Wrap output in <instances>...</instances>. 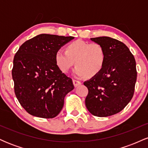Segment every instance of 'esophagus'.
Wrapping results in <instances>:
<instances>
[{
	"mask_svg": "<svg viewBox=\"0 0 148 148\" xmlns=\"http://www.w3.org/2000/svg\"><path fill=\"white\" fill-rule=\"evenodd\" d=\"M73 84H74V87H77L78 86L81 85V83L79 81H76V80H73Z\"/></svg>",
	"mask_w": 148,
	"mask_h": 148,
	"instance_id": "34e87169",
	"label": "esophagus"
}]
</instances>
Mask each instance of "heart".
I'll use <instances>...</instances> for the list:
<instances>
[{"instance_id": "heart-1", "label": "heart", "mask_w": 148, "mask_h": 148, "mask_svg": "<svg viewBox=\"0 0 148 148\" xmlns=\"http://www.w3.org/2000/svg\"><path fill=\"white\" fill-rule=\"evenodd\" d=\"M55 61L58 68L67 73L75 62L74 74L76 77L96 76L101 72L106 61L103 47L98 43L78 40L67 45L66 51L58 49L55 53Z\"/></svg>"}]
</instances>
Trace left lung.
<instances>
[{
    "label": "left lung",
    "mask_w": 148,
    "mask_h": 148,
    "mask_svg": "<svg viewBox=\"0 0 148 148\" xmlns=\"http://www.w3.org/2000/svg\"><path fill=\"white\" fill-rule=\"evenodd\" d=\"M106 53L103 68L85 81L88 89L86 106L91 114L107 117L121 111L133 97L137 72L134 56L125 44L109 37L90 38Z\"/></svg>",
    "instance_id": "left-lung-1"
}]
</instances>
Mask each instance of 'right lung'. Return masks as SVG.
Segmentation results:
<instances>
[{
	"label": "right lung",
	"mask_w": 148,
	"mask_h": 148,
	"mask_svg": "<svg viewBox=\"0 0 148 148\" xmlns=\"http://www.w3.org/2000/svg\"><path fill=\"white\" fill-rule=\"evenodd\" d=\"M74 38L40 34L25 42L15 54L14 92L29 114L53 118L62 110L66 95L74 87L72 79L57 66L55 53Z\"/></svg>",
	"instance_id": "right-lung-1"
}]
</instances>
